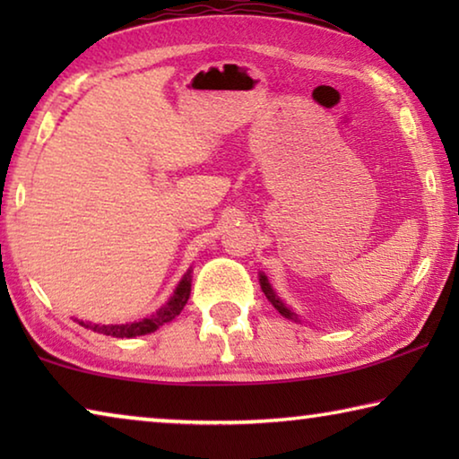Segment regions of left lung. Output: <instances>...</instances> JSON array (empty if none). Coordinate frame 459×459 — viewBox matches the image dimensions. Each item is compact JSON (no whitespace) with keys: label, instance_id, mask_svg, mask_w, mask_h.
<instances>
[{"label":"left lung","instance_id":"8db88e82","mask_svg":"<svg viewBox=\"0 0 459 459\" xmlns=\"http://www.w3.org/2000/svg\"><path fill=\"white\" fill-rule=\"evenodd\" d=\"M259 283H261V290H263V293H265V298L271 301V304H273V307L277 309L279 314H281L283 317H287V320L299 322L298 314H293V312H291V307H287V306L283 304V301H281V298H279V295L275 293L273 287H271V283H269V279H267V275H265V273H259Z\"/></svg>","mask_w":459,"mask_h":459}]
</instances>
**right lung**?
I'll use <instances>...</instances> for the list:
<instances>
[{
	"mask_svg": "<svg viewBox=\"0 0 459 459\" xmlns=\"http://www.w3.org/2000/svg\"><path fill=\"white\" fill-rule=\"evenodd\" d=\"M190 287H192V267L186 271L184 277L180 279V283L176 285V290L172 293L164 306H161L158 312L143 317V320L137 322H127V324H92V322H82V320H74L79 322L84 328H89L97 333H105V336H115V338H135V336H143V333H152L164 325L168 322H172L176 316H180L184 306L188 304L190 299Z\"/></svg>",
	"mask_w": 459,
	"mask_h": 459,
	"instance_id": "add662e5",
	"label": "right lung"
}]
</instances>
